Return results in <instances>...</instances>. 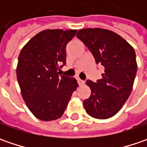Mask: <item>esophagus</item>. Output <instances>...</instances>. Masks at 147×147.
Segmentation results:
<instances>
[{
  "instance_id": "34e87169",
  "label": "esophagus",
  "mask_w": 147,
  "mask_h": 147,
  "mask_svg": "<svg viewBox=\"0 0 147 147\" xmlns=\"http://www.w3.org/2000/svg\"><path fill=\"white\" fill-rule=\"evenodd\" d=\"M78 82L79 85H83L85 83V82L83 80H82V79H80V78H78Z\"/></svg>"
}]
</instances>
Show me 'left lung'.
<instances>
[{"instance_id":"1","label":"left lung","mask_w":147,"mask_h":147,"mask_svg":"<svg viewBox=\"0 0 147 147\" xmlns=\"http://www.w3.org/2000/svg\"><path fill=\"white\" fill-rule=\"evenodd\" d=\"M77 37L93 55L96 63L104 66L102 78L87 80L91 96L83 100L88 115L106 119L115 115L129 97L138 65L133 47L119 34L104 28H84Z\"/></svg>"}]
</instances>
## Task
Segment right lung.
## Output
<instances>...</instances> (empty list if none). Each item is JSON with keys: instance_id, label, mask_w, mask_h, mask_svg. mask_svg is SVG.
<instances>
[{"instance_id": "obj_1", "label": "right lung", "mask_w": 147, "mask_h": 147, "mask_svg": "<svg viewBox=\"0 0 147 147\" xmlns=\"http://www.w3.org/2000/svg\"><path fill=\"white\" fill-rule=\"evenodd\" d=\"M77 30L47 29L31 38L20 51L17 79L26 105L40 120L63 115L78 87L74 78L59 76V65L66 64V46Z\"/></svg>"}]
</instances>
